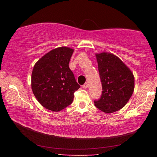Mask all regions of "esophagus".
<instances>
[{
    "mask_svg": "<svg viewBox=\"0 0 157 157\" xmlns=\"http://www.w3.org/2000/svg\"><path fill=\"white\" fill-rule=\"evenodd\" d=\"M88 86H89V84H88L87 83H84V84L83 85V89H86L87 88H88Z\"/></svg>",
    "mask_w": 157,
    "mask_h": 157,
    "instance_id": "obj_1",
    "label": "esophagus"
}]
</instances>
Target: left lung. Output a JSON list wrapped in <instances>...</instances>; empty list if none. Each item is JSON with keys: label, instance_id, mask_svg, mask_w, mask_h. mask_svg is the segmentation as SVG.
Segmentation results:
<instances>
[{"label": "left lung", "instance_id": "1", "mask_svg": "<svg viewBox=\"0 0 157 157\" xmlns=\"http://www.w3.org/2000/svg\"><path fill=\"white\" fill-rule=\"evenodd\" d=\"M102 84V94L94 101L96 108L106 113L121 109L134 90V76L119 57L108 52L96 53Z\"/></svg>", "mask_w": 157, "mask_h": 157}]
</instances>
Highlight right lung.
I'll list each match as a JSON object with an SVG mask.
<instances>
[{
    "mask_svg": "<svg viewBox=\"0 0 157 157\" xmlns=\"http://www.w3.org/2000/svg\"><path fill=\"white\" fill-rule=\"evenodd\" d=\"M74 49L59 47L46 53L33 66L32 91L38 101L48 110L59 112L71 104L79 86L69 68Z\"/></svg>",
    "mask_w": 157,
    "mask_h": 157,
    "instance_id": "obj_1",
    "label": "right lung"
}]
</instances>
